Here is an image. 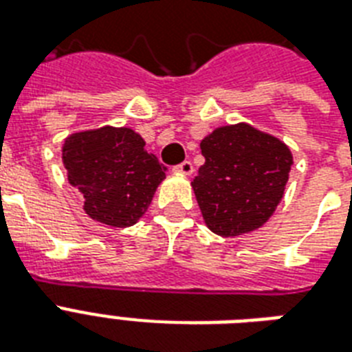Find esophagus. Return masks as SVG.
Instances as JSON below:
<instances>
[{
    "instance_id": "esophagus-1",
    "label": "esophagus",
    "mask_w": 352,
    "mask_h": 352,
    "mask_svg": "<svg viewBox=\"0 0 352 352\" xmlns=\"http://www.w3.org/2000/svg\"><path fill=\"white\" fill-rule=\"evenodd\" d=\"M175 171H179V173H182V175H192L193 173V164L190 162V160H184V162H181L179 166H175L173 168Z\"/></svg>"
}]
</instances>
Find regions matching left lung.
<instances>
[{"label": "left lung", "mask_w": 352, "mask_h": 352, "mask_svg": "<svg viewBox=\"0 0 352 352\" xmlns=\"http://www.w3.org/2000/svg\"><path fill=\"white\" fill-rule=\"evenodd\" d=\"M204 162L192 186L212 232L223 237L265 225L283 197L292 153L248 124L217 127L201 142Z\"/></svg>", "instance_id": "1"}]
</instances>
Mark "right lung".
Returning <instances> with one entry per match:
<instances>
[{"label":"right lung","instance_id":"1","mask_svg":"<svg viewBox=\"0 0 352 352\" xmlns=\"http://www.w3.org/2000/svg\"><path fill=\"white\" fill-rule=\"evenodd\" d=\"M69 182L84 195V210L104 225H135L148 210L166 166L144 149L129 127L74 133L63 144Z\"/></svg>","mask_w":352,"mask_h":352}]
</instances>
